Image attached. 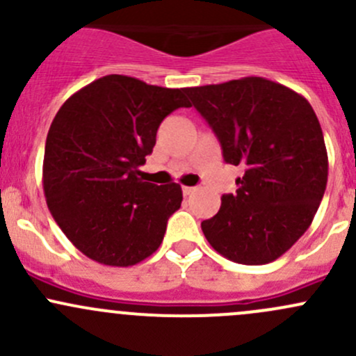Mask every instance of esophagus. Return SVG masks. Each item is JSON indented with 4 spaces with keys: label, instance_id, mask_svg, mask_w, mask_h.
<instances>
[{
    "label": "esophagus",
    "instance_id": "34e87169",
    "mask_svg": "<svg viewBox=\"0 0 356 356\" xmlns=\"http://www.w3.org/2000/svg\"><path fill=\"white\" fill-rule=\"evenodd\" d=\"M195 191H196V188H191V186H184V188H182V193H184V196H191Z\"/></svg>",
    "mask_w": 356,
    "mask_h": 356
}]
</instances>
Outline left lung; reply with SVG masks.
<instances>
[{"mask_svg": "<svg viewBox=\"0 0 356 356\" xmlns=\"http://www.w3.org/2000/svg\"><path fill=\"white\" fill-rule=\"evenodd\" d=\"M218 138L224 160L243 165L236 195L201 222L222 257L243 265L277 260L305 234L327 186V149L310 103L264 77L186 88Z\"/></svg>", "mask_w": 356, "mask_h": 356, "instance_id": "8db88e82", "label": "left lung"}]
</instances>
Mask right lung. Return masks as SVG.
<instances>
[{
  "label": "right lung",
  "instance_id": "right-lung-1",
  "mask_svg": "<svg viewBox=\"0 0 356 356\" xmlns=\"http://www.w3.org/2000/svg\"><path fill=\"white\" fill-rule=\"evenodd\" d=\"M191 106L186 89L105 75L70 96L46 138L42 188L49 211L81 253L131 267L158 250L181 208V186L145 182L161 120Z\"/></svg>",
  "mask_w": 356,
  "mask_h": 356
}]
</instances>
